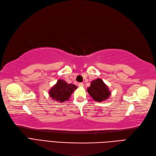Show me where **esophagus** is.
<instances>
[{
	"label": "esophagus",
	"mask_w": 156,
	"mask_h": 156,
	"mask_svg": "<svg viewBox=\"0 0 156 156\" xmlns=\"http://www.w3.org/2000/svg\"><path fill=\"white\" fill-rule=\"evenodd\" d=\"M79 87H84V84L83 83H79Z\"/></svg>",
	"instance_id": "1"
}]
</instances>
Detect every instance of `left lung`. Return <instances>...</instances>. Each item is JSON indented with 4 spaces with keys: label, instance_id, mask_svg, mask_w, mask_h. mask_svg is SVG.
<instances>
[{
    "label": "left lung",
    "instance_id": "obj_1",
    "mask_svg": "<svg viewBox=\"0 0 156 156\" xmlns=\"http://www.w3.org/2000/svg\"><path fill=\"white\" fill-rule=\"evenodd\" d=\"M87 92L94 100L98 102L106 100L111 95L108 87L100 78L91 82L90 87L87 88Z\"/></svg>",
    "mask_w": 156,
    "mask_h": 156
}]
</instances>
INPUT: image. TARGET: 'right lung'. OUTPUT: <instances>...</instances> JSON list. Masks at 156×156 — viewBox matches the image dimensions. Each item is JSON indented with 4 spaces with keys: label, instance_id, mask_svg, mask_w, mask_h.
<instances>
[{
    "label": "right lung",
    "instance_id": "obj_1",
    "mask_svg": "<svg viewBox=\"0 0 156 156\" xmlns=\"http://www.w3.org/2000/svg\"><path fill=\"white\" fill-rule=\"evenodd\" d=\"M77 88L76 85L68 84L64 80L59 79L50 90L49 94L51 99L55 101L64 103L65 101L69 99V97Z\"/></svg>",
    "mask_w": 156,
    "mask_h": 156
}]
</instances>
